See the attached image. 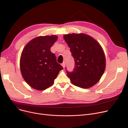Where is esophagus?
<instances>
[{
	"mask_svg": "<svg viewBox=\"0 0 128 128\" xmlns=\"http://www.w3.org/2000/svg\"><path fill=\"white\" fill-rule=\"evenodd\" d=\"M61 65L64 68V66H65V62H64L61 64Z\"/></svg>",
	"mask_w": 128,
	"mask_h": 128,
	"instance_id": "34e87169",
	"label": "esophagus"
}]
</instances>
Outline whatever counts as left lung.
Instances as JSON below:
<instances>
[{
  "label": "left lung",
  "instance_id": "1",
  "mask_svg": "<svg viewBox=\"0 0 128 128\" xmlns=\"http://www.w3.org/2000/svg\"><path fill=\"white\" fill-rule=\"evenodd\" d=\"M75 61L73 70L67 76L75 86L86 88L94 86L103 75L105 56L99 42L84 34H72L64 36Z\"/></svg>",
  "mask_w": 128,
  "mask_h": 128
}]
</instances>
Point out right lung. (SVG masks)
Wrapping results in <instances>:
<instances>
[{
	"mask_svg": "<svg viewBox=\"0 0 128 128\" xmlns=\"http://www.w3.org/2000/svg\"><path fill=\"white\" fill-rule=\"evenodd\" d=\"M57 39L56 35L38 37L30 41L23 50L21 72L26 82L34 89L44 90L51 86L63 69L51 51Z\"/></svg>",
	"mask_w": 128,
	"mask_h": 128,
	"instance_id": "add662e5",
	"label": "right lung"
}]
</instances>
